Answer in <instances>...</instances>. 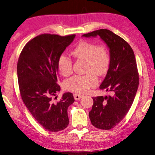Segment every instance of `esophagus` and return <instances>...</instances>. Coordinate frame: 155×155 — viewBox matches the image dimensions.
Returning <instances> with one entry per match:
<instances>
[{
  "label": "esophagus",
  "instance_id": "34e87169",
  "mask_svg": "<svg viewBox=\"0 0 155 155\" xmlns=\"http://www.w3.org/2000/svg\"><path fill=\"white\" fill-rule=\"evenodd\" d=\"M74 98L76 101H78V100H80L81 98H82V96L80 95V94H74Z\"/></svg>",
  "mask_w": 155,
  "mask_h": 155
}]
</instances>
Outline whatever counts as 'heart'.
Returning a JSON list of instances; mask_svg holds the SVG:
<instances>
[{"instance_id":"obj_1","label":"heart","mask_w":155,"mask_h":155,"mask_svg":"<svg viewBox=\"0 0 155 155\" xmlns=\"http://www.w3.org/2000/svg\"><path fill=\"white\" fill-rule=\"evenodd\" d=\"M72 54L77 59L85 60V75H74L65 81V87L68 90L78 94H85L98 84L97 75L103 76L108 72L111 62L110 51L106 44L97 45L92 41L81 40ZM57 67L64 76L72 73V60L67 54H60L57 60Z\"/></svg>"}]
</instances>
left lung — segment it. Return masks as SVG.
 Wrapping results in <instances>:
<instances>
[{
    "mask_svg": "<svg viewBox=\"0 0 155 155\" xmlns=\"http://www.w3.org/2000/svg\"><path fill=\"white\" fill-rule=\"evenodd\" d=\"M97 35L108 46L111 57L109 69L100 89L113 94L108 96L93 97L94 104L89 115L94 127L109 130L118 124L129 111L137 93L140 78L134 52L129 44L107 29L83 35Z\"/></svg>",
    "mask_w": 155,
    "mask_h": 155,
    "instance_id": "1",
    "label": "left lung"
}]
</instances>
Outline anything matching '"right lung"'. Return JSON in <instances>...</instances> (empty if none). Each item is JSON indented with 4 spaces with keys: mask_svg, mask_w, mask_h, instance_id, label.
I'll list each match as a JSON object with an SVG mask.
<instances>
[{
    "mask_svg": "<svg viewBox=\"0 0 155 155\" xmlns=\"http://www.w3.org/2000/svg\"><path fill=\"white\" fill-rule=\"evenodd\" d=\"M75 36L41 34L27 42L18 58V80L23 103L36 121L51 132L64 130L69 124L68 108L74 102L73 94L65 93L57 102L53 97L61 90L57 60Z\"/></svg>",
    "mask_w": 155,
    "mask_h": 155,
    "instance_id": "1",
    "label": "right lung"
}]
</instances>
